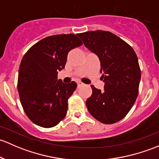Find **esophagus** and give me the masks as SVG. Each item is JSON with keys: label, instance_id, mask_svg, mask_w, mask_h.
<instances>
[{"label": "esophagus", "instance_id": "34e87169", "mask_svg": "<svg viewBox=\"0 0 159 159\" xmlns=\"http://www.w3.org/2000/svg\"><path fill=\"white\" fill-rule=\"evenodd\" d=\"M83 84H83L82 82H81V81H78V88H79V87H81V86H82Z\"/></svg>", "mask_w": 159, "mask_h": 159}]
</instances>
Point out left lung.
Here are the masks:
<instances>
[{
    "label": "left lung",
    "instance_id": "left-lung-1",
    "mask_svg": "<svg viewBox=\"0 0 159 159\" xmlns=\"http://www.w3.org/2000/svg\"><path fill=\"white\" fill-rule=\"evenodd\" d=\"M78 36L99 58L104 82L102 91L91 85L92 94L87 99V108L101 123H116L126 116L138 96L141 71L136 52L110 32L89 31Z\"/></svg>",
    "mask_w": 159,
    "mask_h": 159
}]
</instances>
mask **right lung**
I'll return each instance as SVG.
<instances>
[{"instance_id":"right-lung-1","label":"right lung","mask_w":159,"mask_h":159,"mask_svg":"<svg viewBox=\"0 0 159 159\" xmlns=\"http://www.w3.org/2000/svg\"><path fill=\"white\" fill-rule=\"evenodd\" d=\"M82 44L76 35H54L33 45L23 57L18 92L23 110L35 124L53 127L66 116L77 84L58 80V71L65 68L68 52Z\"/></svg>"}]
</instances>
